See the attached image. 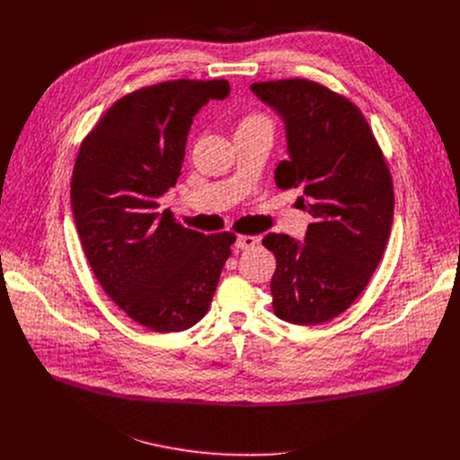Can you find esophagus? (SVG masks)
Wrapping results in <instances>:
<instances>
[{"label": "esophagus", "mask_w": 460, "mask_h": 460, "mask_svg": "<svg viewBox=\"0 0 460 460\" xmlns=\"http://www.w3.org/2000/svg\"><path fill=\"white\" fill-rule=\"evenodd\" d=\"M258 236H252V234H238L236 236V247L238 249H249L252 247L254 243H258Z\"/></svg>", "instance_id": "obj_1"}]
</instances>
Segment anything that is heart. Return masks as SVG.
<instances>
[{
  "instance_id": "1",
  "label": "heart",
  "mask_w": 460,
  "mask_h": 460,
  "mask_svg": "<svg viewBox=\"0 0 460 460\" xmlns=\"http://www.w3.org/2000/svg\"><path fill=\"white\" fill-rule=\"evenodd\" d=\"M258 119H268V118H264V116L258 114V112H249V114H245V116L240 119V123H249V121H258Z\"/></svg>"
}]
</instances>
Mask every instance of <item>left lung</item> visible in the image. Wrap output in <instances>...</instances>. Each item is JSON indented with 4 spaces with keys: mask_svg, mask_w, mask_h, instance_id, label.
<instances>
[{
    "mask_svg": "<svg viewBox=\"0 0 460 460\" xmlns=\"http://www.w3.org/2000/svg\"><path fill=\"white\" fill-rule=\"evenodd\" d=\"M251 91L286 121L289 158L275 169V183L300 189L313 217L302 245L277 233L261 240L277 258L273 309L286 322L314 325L344 313L369 284L393 222L391 172L346 96L305 78L256 82Z\"/></svg>",
    "mask_w": 460,
    "mask_h": 460,
    "instance_id": "left-lung-1",
    "label": "left lung"
}]
</instances>
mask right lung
Instances as JSON below:
<instances>
[{"label": "right lung", "instance_id": "obj_1", "mask_svg": "<svg viewBox=\"0 0 460 460\" xmlns=\"http://www.w3.org/2000/svg\"><path fill=\"white\" fill-rule=\"evenodd\" d=\"M226 80H169L121 96L84 138L71 181L76 229L103 291L135 322L176 333L209 309L234 233L202 234L158 211L192 116Z\"/></svg>", "mask_w": 460, "mask_h": 460}]
</instances>
